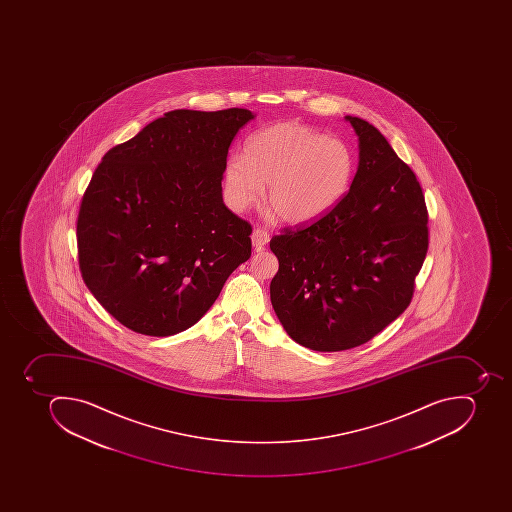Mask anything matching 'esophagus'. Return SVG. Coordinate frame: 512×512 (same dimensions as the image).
<instances>
[{
	"mask_svg": "<svg viewBox=\"0 0 512 512\" xmlns=\"http://www.w3.org/2000/svg\"><path fill=\"white\" fill-rule=\"evenodd\" d=\"M253 246L254 250L259 251L264 248V246L269 243L270 235L266 229H262V227H256L253 232Z\"/></svg>",
	"mask_w": 512,
	"mask_h": 512,
	"instance_id": "obj_1",
	"label": "esophagus"
}]
</instances>
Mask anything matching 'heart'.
I'll return each instance as SVG.
<instances>
[{"label": "heart", "mask_w": 512, "mask_h": 512, "mask_svg": "<svg viewBox=\"0 0 512 512\" xmlns=\"http://www.w3.org/2000/svg\"><path fill=\"white\" fill-rule=\"evenodd\" d=\"M355 157L339 137L301 123H278L248 139L245 155H230L224 194L235 211L266 200L285 222L301 224L333 210L351 187Z\"/></svg>", "instance_id": "obj_1"}]
</instances>
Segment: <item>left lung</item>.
<instances>
[{"label": "left lung", "instance_id": "obj_1", "mask_svg": "<svg viewBox=\"0 0 512 512\" xmlns=\"http://www.w3.org/2000/svg\"><path fill=\"white\" fill-rule=\"evenodd\" d=\"M346 120L360 141L351 189L333 210L270 240L275 314L296 343L318 352L362 346L394 322L410 306L429 246L415 173L375 126Z\"/></svg>", "mask_w": 512, "mask_h": 512}]
</instances>
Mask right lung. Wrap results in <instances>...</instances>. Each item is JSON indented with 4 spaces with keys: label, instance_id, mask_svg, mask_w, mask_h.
<instances>
[{
    "label": "right lung",
    "instance_id": "obj_1",
    "mask_svg": "<svg viewBox=\"0 0 512 512\" xmlns=\"http://www.w3.org/2000/svg\"><path fill=\"white\" fill-rule=\"evenodd\" d=\"M253 118L173 110L102 157L78 213V264L129 330H187L250 259L253 227L224 205L221 182L230 144Z\"/></svg>",
    "mask_w": 512,
    "mask_h": 512
}]
</instances>
